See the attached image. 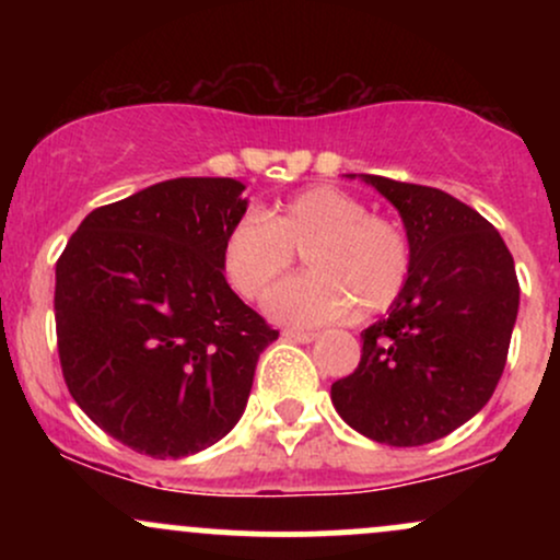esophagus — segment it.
<instances>
[{"label":"esophagus","instance_id":"34e87169","mask_svg":"<svg viewBox=\"0 0 560 560\" xmlns=\"http://www.w3.org/2000/svg\"><path fill=\"white\" fill-rule=\"evenodd\" d=\"M281 337L289 339V342L311 345V342H316L318 334H316V331H300V329H284V331H281Z\"/></svg>","mask_w":560,"mask_h":560}]
</instances>
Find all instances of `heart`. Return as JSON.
I'll return each mask as SVG.
<instances>
[{"instance_id": "b5f03b06", "label": "heart", "mask_w": 560, "mask_h": 560, "mask_svg": "<svg viewBox=\"0 0 560 560\" xmlns=\"http://www.w3.org/2000/svg\"><path fill=\"white\" fill-rule=\"evenodd\" d=\"M305 249L311 273L281 281L266 294V313L279 324L324 326L387 311L410 273L405 231L337 186H313L266 213H247L226 231L223 273L236 294L255 300Z\"/></svg>"}]
</instances>
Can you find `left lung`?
<instances>
[{
    "label": "left lung",
    "mask_w": 560,
    "mask_h": 560,
    "mask_svg": "<svg viewBox=\"0 0 560 560\" xmlns=\"http://www.w3.org/2000/svg\"><path fill=\"white\" fill-rule=\"evenodd\" d=\"M358 178L400 213L410 273L387 316L361 334V363L331 384V402L369 440L419 447L474 419L498 387L518 313L516 268L498 229L447 191Z\"/></svg>",
    "instance_id": "1"
}]
</instances>
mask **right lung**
I'll use <instances>...</instances> for the list:
<instances>
[{"label":"right lung","mask_w":560,"mask_h":560,"mask_svg":"<svg viewBox=\"0 0 560 560\" xmlns=\"http://www.w3.org/2000/svg\"><path fill=\"white\" fill-rule=\"evenodd\" d=\"M236 178H171L96 208L55 268L66 384L96 427L152 458H186L242 419L279 337L223 276L247 213Z\"/></svg>","instance_id":"1"}]
</instances>
